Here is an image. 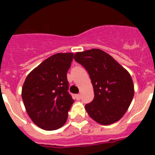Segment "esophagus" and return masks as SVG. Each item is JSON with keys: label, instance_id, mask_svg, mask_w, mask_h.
Listing matches in <instances>:
<instances>
[{"label": "esophagus", "instance_id": "1", "mask_svg": "<svg viewBox=\"0 0 155 155\" xmlns=\"http://www.w3.org/2000/svg\"><path fill=\"white\" fill-rule=\"evenodd\" d=\"M75 98H76V100H80V98H81V95L80 94H77V95H75Z\"/></svg>", "mask_w": 155, "mask_h": 155}]
</instances>
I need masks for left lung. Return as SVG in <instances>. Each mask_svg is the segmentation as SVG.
<instances>
[{"mask_svg":"<svg viewBox=\"0 0 155 155\" xmlns=\"http://www.w3.org/2000/svg\"><path fill=\"white\" fill-rule=\"evenodd\" d=\"M74 58L87 71L94 88V99L85 105L90 117L103 125L117 122L126 113L134 95L130 73L100 49L77 52Z\"/></svg>","mask_w":155,"mask_h":155,"instance_id":"left-lung-1","label":"left lung"}]
</instances>
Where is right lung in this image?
Instances as JSON below:
<instances>
[{
    "label": "right lung",
    "mask_w": 155,
    "mask_h": 155,
    "mask_svg": "<svg viewBox=\"0 0 155 155\" xmlns=\"http://www.w3.org/2000/svg\"><path fill=\"white\" fill-rule=\"evenodd\" d=\"M73 53H58L51 56L27 75L21 97L32 121L46 130L62 127L74 103L68 93L67 73Z\"/></svg>",
    "instance_id": "right-lung-1"
}]
</instances>
